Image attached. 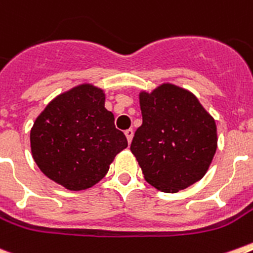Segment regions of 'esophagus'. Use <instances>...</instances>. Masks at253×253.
I'll list each match as a JSON object with an SVG mask.
<instances>
[{"mask_svg":"<svg viewBox=\"0 0 253 253\" xmlns=\"http://www.w3.org/2000/svg\"><path fill=\"white\" fill-rule=\"evenodd\" d=\"M125 135H126L127 137V141H128V144L132 141V137H133V130L132 128H128V130L125 131Z\"/></svg>","mask_w":253,"mask_h":253,"instance_id":"1","label":"esophagus"}]
</instances>
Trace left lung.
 I'll list each match as a JSON object with an SVG mask.
<instances>
[{"instance_id":"left-lung-1","label":"left lung","mask_w":253,"mask_h":253,"mask_svg":"<svg viewBox=\"0 0 253 253\" xmlns=\"http://www.w3.org/2000/svg\"><path fill=\"white\" fill-rule=\"evenodd\" d=\"M143 125L131 152L144 179L158 190L177 193L206 175L217 148L216 123L190 91L163 84L140 92Z\"/></svg>"}]
</instances>
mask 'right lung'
<instances>
[{
	"label": "right lung",
	"instance_id": "obj_1",
	"mask_svg": "<svg viewBox=\"0 0 253 253\" xmlns=\"http://www.w3.org/2000/svg\"><path fill=\"white\" fill-rule=\"evenodd\" d=\"M105 94L84 84L60 94L31 130L32 156L42 172L68 190H84L107 175L127 139L105 109Z\"/></svg>",
	"mask_w": 253,
	"mask_h": 253
}]
</instances>
